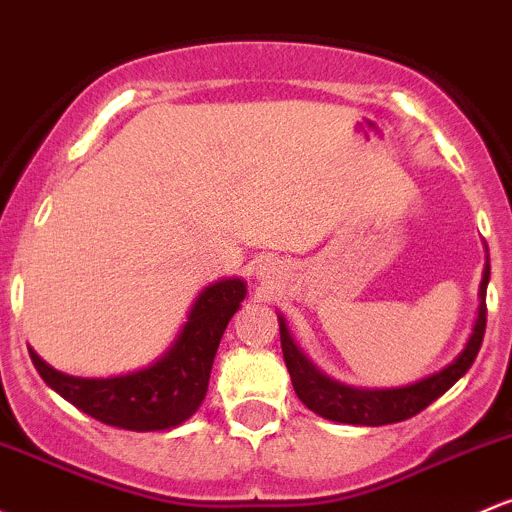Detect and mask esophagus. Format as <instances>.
<instances>
[{"instance_id": "esophagus-1", "label": "esophagus", "mask_w": 512, "mask_h": 512, "mask_svg": "<svg viewBox=\"0 0 512 512\" xmlns=\"http://www.w3.org/2000/svg\"><path fill=\"white\" fill-rule=\"evenodd\" d=\"M274 274H277V267H274L272 262H265V265L257 267V279H260L262 284H272Z\"/></svg>"}]
</instances>
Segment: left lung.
Returning <instances> with one entry per match:
<instances>
[{
	"label": "left lung",
	"instance_id": "8db88e82",
	"mask_svg": "<svg viewBox=\"0 0 512 512\" xmlns=\"http://www.w3.org/2000/svg\"><path fill=\"white\" fill-rule=\"evenodd\" d=\"M488 277H491V265H488L486 257L484 277H481L479 286V311H476L474 328H471V335L469 340H466L464 350L459 352L447 367H442L440 372L423 376V379L413 381V384L391 386V389L350 386L333 379V376H328L325 372H320L316 364L303 355V350L296 345V340L291 338L289 325H286L284 316H277L279 335H282L284 362L291 374V384H294L296 396L301 398V403L308 411L318 413L320 418L347 425H369V428L401 423V420H408L413 418L415 413L425 411L432 401H437L442 393L452 389V386L469 372L476 355H479L481 342H484L486 333Z\"/></svg>",
	"mask_w": 512,
	"mask_h": 512
}]
</instances>
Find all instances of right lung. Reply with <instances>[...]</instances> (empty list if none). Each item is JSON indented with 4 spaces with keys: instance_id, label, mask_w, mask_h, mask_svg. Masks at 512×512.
<instances>
[{
    "instance_id": "obj_1",
    "label": "right lung",
    "mask_w": 512,
    "mask_h": 512,
    "mask_svg": "<svg viewBox=\"0 0 512 512\" xmlns=\"http://www.w3.org/2000/svg\"><path fill=\"white\" fill-rule=\"evenodd\" d=\"M245 294L247 284L240 277L204 286L170 347L136 372L72 376L50 367L31 347L28 355L50 389L99 423L136 432L172 430L204 403L213 357Z\"/></svg>"
}]
</instances>
